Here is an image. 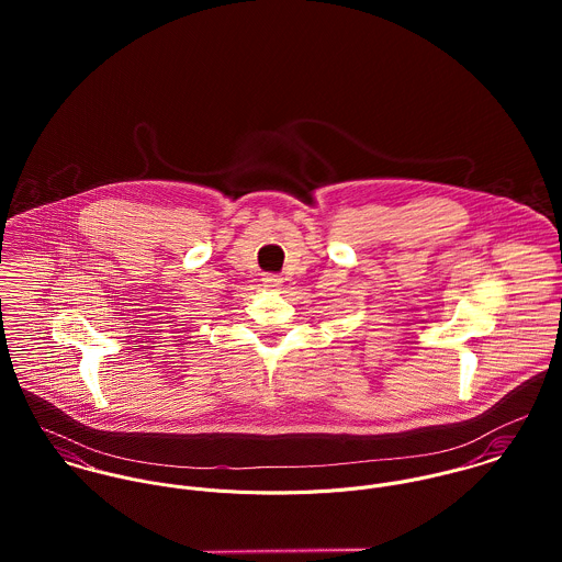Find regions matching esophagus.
I'll return each mask as SVG.
<instances>
[{"label":"esophagus","mask_w":562,"mask_h":562,"mask_svg":"<svg viewBox=\"0 0 562 562\" xmlns=\"http://www.w3.org/2000/svg\"><path fill=\"white\" fill-rule=\"evenodd\" d=\"M261 281H263V285H266V288H270V290H274V288H279V285H281V277H279V274H272V272L261 274Z\"/></svg>","instance_id":"obj_1"}]
</instances>
